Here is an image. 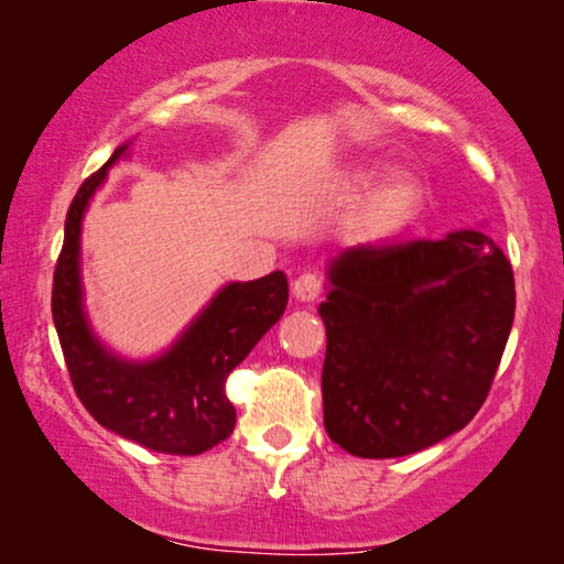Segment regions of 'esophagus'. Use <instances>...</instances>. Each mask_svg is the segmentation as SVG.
Here are the masks:
<instances>
[{"label": "esophagus", "mask_w": 564, "mask_h": 564, "mask_svg": "<svg viewBox=\"0 0 564 564\" xmlns=\"http://www.w3.org/2000/svg\"><path fill=\"white\" fill-rule=\"evenodd\" d=\"M292 295H295L300 303H313V300L321 295L318 272H313V269H305V272H300L295 276V282H292Z\"/></svg>", "instance_id": "obj_1"}]
</instances>
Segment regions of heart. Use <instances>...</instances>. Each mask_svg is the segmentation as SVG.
Here are the masks:
<instances>
[{
    "label": "heart",
    "instance_id": "heart-1",
    "mask_svg": "<svg viewBox=\"0 0 564 564\" xmlns=\"http://www.w3.org/2000/svg\"><path fill=\"white\" fill-rule=\"evenodd\" d=\"M388 169L382 166H367V169H357L349 180H346V189L351 192L354 197L367 195V192L376 186L377 183L381 187L372 193L367 203L365 210V223L369 228L375 230H392L400 228L403 223H408L413 218L415 207L421 203V187L413 176L408 174H398L391 176Z\"/></svg>",
    "mask_w": 564,
    "mask_h": 564
}]
</instances>
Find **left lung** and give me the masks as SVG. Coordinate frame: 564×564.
Listing matches in <instances>:
<instances>
[{
  "label": "left lung",
  "mask_w": 564,
  "mask_h": 564,
  "mask_svg": "<svg viewBox=\"0 0 564 564\" xmlns=\"http://www.w3.org/2000/svg\"><path fill=\"white\" fill-rule=\"evenodd\" d=\"M328 284L323 423L341 449L405 457L475 419L516 311L511 261L488 234L351 246Z\"/></svg>",
  "instance_id": "8db88e82"
}]
</instances>
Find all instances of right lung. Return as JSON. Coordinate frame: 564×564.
<instances>
[{
    "label": "right lung",
    "instance_id": "right-lung-1",
    "mask_svg": "<svg viewBox=\"0 0 564 564\" xmlns=\"http://www.w3.org/2000/svg\"><path fill=\"white\" fill-rule=\"evenodd\" d=\"M128 141L76 192L66 213L64 249L53 274L51 311L76 395L99 426L161 454H203L234 434L236 408L226 380L288 307V276L272 272L230 282L156 359L118 357L84 313L82 220L107 169L128 156Z\"/></svg>",
    "mask_w": 564,
    "mask_h": 564
}]
</instances>
